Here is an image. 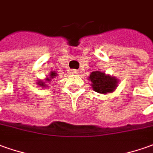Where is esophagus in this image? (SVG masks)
<instances>
[{
	"mask_svg": "<svg viewBox=\"0 0 153 153\" xmlns=\"http://www.w3.org/2000/svg\"><path fill=\"white\" fill-rule=\"evenodd\" d=\"M71 72H72V74H78V70H75V69H73V70H71Z\"/></svg>",
	"mask_w": 153,
	"mask_h": 153,
	"instance_id": "1",
	"label": "esophagus"
}]
</instances>
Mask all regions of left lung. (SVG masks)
<instances>
[{
    "label": "left lung",
    "instance_id": "1",
    "mask_svg": "<svg viewBox=\"0 0 153 153\" xmlns=\"http://www.w3.org/2000/svg\"><path fill=\"white\" fill-rule=\"evenodd\" d=\"M89 79L91 81L93 90L100 94L111 93L116 89L118 83V79L116 78L100 71L91 73Z\"/></svg>",
    "mask_w": 153,
    "mask_h": 153
}]
</instances>
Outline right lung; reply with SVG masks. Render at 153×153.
I'll list each match as a JSON object with an SVG mask.
<instances>
[{
  "label": "right lung",
  "instance_id": "right-lung-1",
  "mask_svg": "<svg viewBox=\"0 0 153 153\" xmlns=\"http://www.w3.org/2000/svg\"><path fill=\"white\" fill-rule=\"evenodd\" d=\"M57 75H58V74H57V73H55V72H53V71H52V72L50 73L49 78H47L46 79H45V81L50 82V81L52 80V79L55 78V77L57 76ZM37 85H39V86H41V87H46V86H47L46 82H43V81H42V80L38 81V82H37Z\"/></svg>",
  "mask_w": 153,
  "mask_h": 153
}]
</instances>
